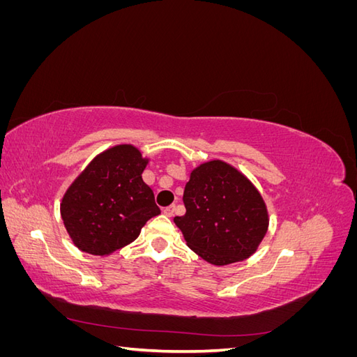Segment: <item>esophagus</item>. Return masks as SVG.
I'll use <instances>...</instances> for the list:
<instances>
[{"mask_svg":"<svg viewBox=\"0 0 357 357\" xmlns=\"http://www.w3.org/2000/svg\"><path fill=\"white\" fill-rule=\"evenodd\" d=\"M174 210H176L174 205H169V207H165V208H164V214L168 215V218H171V215L174 214Z\"/></svg>","mask_w":357,"mask_h":357,"instance_id":"34e87169","label":"esophagus"}]
</instances>
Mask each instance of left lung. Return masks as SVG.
<instances>
[{
  "label": "left lung",
  "mask_w": 357,
  "mask_h": 357,
  "mask_svg": "<svg viewBox=\"0 0 357 357\" xmlns=\"http://www.w3.org/2000/svg\"><path fill=\"white\" fill-rule=\"evenodd\" d=\"M185 215L174 223L188 245L213 265H229L252 256L268 229L261 193L238 169L210 160L190 172Z\"/></svg>",
  "instance_id": "1"
}]
</instances>
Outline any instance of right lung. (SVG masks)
Segmentation results:
<instances>
[{"label": "right lung", "mask_w": 357, "mask_h": 357, "mask_svg": "<svg viewBox=\"0 0 357 357\" xmlns=\"http://www.w3.org/2000/svg\"><path fill=\"white\" fill-rule=\"evenodd\" d=\"M146 165L137 147L121 144L96 156L73 181L61 215L82 252L110 255L137 240L146 222L160 213L142 177Z\"/></svg>", "instance_id": "add662e5"}]
</instances>
